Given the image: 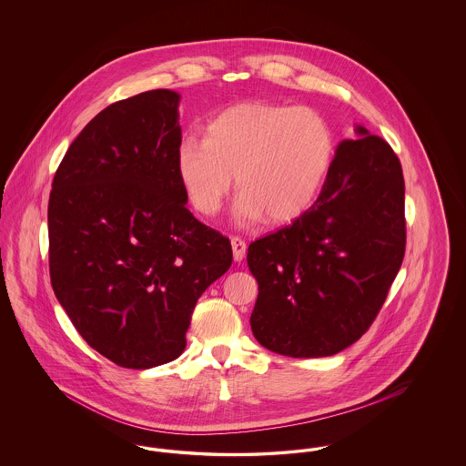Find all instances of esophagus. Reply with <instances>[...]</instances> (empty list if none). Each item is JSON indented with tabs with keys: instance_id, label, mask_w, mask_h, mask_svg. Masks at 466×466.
<instances>
[{
	"instance_id": "34e87169",
	"label": "esophagus",
	"mask_w": 466,
	"mask_h": 466,
	"mask_svg": "<svg viewBox=\"0 0 466 466\" xmlns=\"http://www.w3.org/2000/svg\"><path fill=\"white\" fill-rule=\"evenodd\" d=\"M230 244H232L234 260H236V262H243L244 255H246V243H244L241 238H232Z\"/></svg>"
}]
</instances>
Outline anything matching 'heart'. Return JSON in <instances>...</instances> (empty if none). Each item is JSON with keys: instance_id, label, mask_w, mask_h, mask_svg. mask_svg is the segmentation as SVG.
Returning <instances> with one entry per match:
<instances>
[{"instance_id": "1", "label": "heart", "mask_w": 466, "mask_h": 466, "mask_svg": "<svg viewBox=\"0 0 466 466\" xmlns=\"http://www.w3.org/2000/svg\"><path fill=\"white\" fill-rule=\"evenodd\" d=\"M335 157V134L319 111L244 101L213 115L202 139L185 137L177 171L202 215L222 209L234 178L243 222L289 223L316 202Z\"/></svg>"}]
</instances>
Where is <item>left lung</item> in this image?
<instances>
[{"label": "left lung", "instance_id": "left-lung-1", "mask_svg": "<svg viewBox=\"0 0 466 466\" xmlns=\"http://www.w3.org/2000/svg\"><path fill=\"white\" fill-rule=\"evenodd\" d=\"M337 145L319 198L295 222L249 244L258 283L255 339L291 358L332 356L369 330L405 253L399 157L355 126Z\"/></svg>", "mask_w": 466, "mask_h": 466}]
</instances>
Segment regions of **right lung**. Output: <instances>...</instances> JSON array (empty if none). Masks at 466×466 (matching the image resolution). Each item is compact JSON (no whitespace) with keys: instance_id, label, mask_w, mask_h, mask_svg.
<instances>
[{"instance_id":"obj_1","label":"right lung","mask_w":466,"mask_h":466,"mask_svg":"<svg viewBox=\"0 0 466 466\" xmlns=\"http://www.w3.org/2000/svg\"><path fill=\"white\" fill-rule=\"evenodd\" d=\"M181 96L141 92L69 145L48 199L50 281L90 348L126 369L177 360L204 289L232 264L177 171Z\"/></svg>"}]
</instances>
